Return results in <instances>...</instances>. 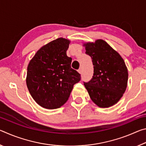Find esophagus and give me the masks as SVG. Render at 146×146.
Instances as JSON below:
<instances>
[{"label":"esophagus","mask_w":146,"mask_h":146,"mask_svg":"<svg viewBox=\"0 0 146 146\" xmlns=\"http://www.w3.org/2000/svg\"><path fill=\"white\" fill-rule=\"evenodd\" d=\"M78 73H82V68H79L78 69Z\"/></svg>","instance_id":"esophagus-1"}]
</instances>
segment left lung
I'll use <instances>...</instances> for the list:
<instances>
[{"label":"left lung","mask_w":146,"mask_h":146,"mask_svg":"<svg viewBox=\"0 0 146 146\" xmlns=\"http://www.w3.org/2000/svg\"><path fill=\"white\" fill-rule=\"evenodd\" d=\"M90 56L93 75L84 82L91 99L100 108H109L118 102L127 88L128 73L123 58L103 40L84 44Z\"/></svg>","instance_id":"8db88e82"}]
</instances>
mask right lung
Masks as SVG:
<instances>
[{
  "mask_svg": "<svg viewBox=\"0 0 146 146\" xmlns=\"http://www.w3.org/2000/svg\"><path fill=\"white\" fill-rule=\"evenodd\" d=\"M70 41L59 38L39 49L29 62L26 84L35 102L46 109L61 107L70 97L80 74L71 67L66 55Z\"/></svg>",
  "mask_w": 146,
  "mask_h": 146,
  "instance_id": "right-lung-1",
  "label": "right lung"
}]
</instances>
